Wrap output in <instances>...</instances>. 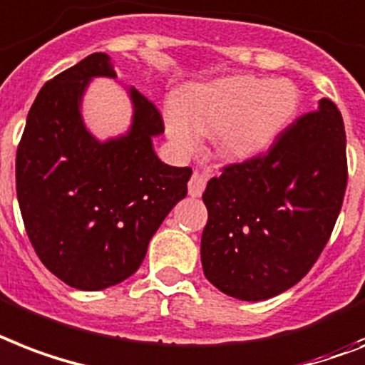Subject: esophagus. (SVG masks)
<instances>
[{"label": "esophagus", "instance_id": "obj_1", "mask_svg": "<svg viewBox=\"0 0 365 365\" xmlns=\"http://www.w3.org/2000/svg\"><path fill=\"white\" fill-rule=\"evenodd\" d=\"M206 182H208V176L202 173H198V170H195L191 180H189V195H191V197H200L204 187H206Z\"/></svg>", "mask_w": 365, "mask_h": 365}]
</instances>
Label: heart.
Here are the masks:
<instances>
[{
    "label": "heart",
    "instance_id": "1",
    "mask_svg": "<svg viewBox=\"0 0 365 365\" xmlns=\"http://www.w3.org/2000/svg\"><path fill=\"white\" fill-rule=\"evenodd\" d=\"M300 105L290 80L230 76L195 86L182 97V110L167 114L168 133L185 150L197 146L198 133L219 129V150L232 159L262 152L277 138Z\"/></svg>",
    "mask_w": 365,
    "mask_h": 365
}]
</instances>
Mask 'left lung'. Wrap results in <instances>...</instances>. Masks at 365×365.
<instances>
[{
    "instance_id": "8db88e82",
    "label": "left lung",
    "mask_w": 365,
    "mask_h": 365,
    "mask_svg": "<svg viewBox=\"0 0 365 365\" xmlns=\"http://www.w3.org/2000/svg\"><path fill=\"white\" fill-rule=\"evenodd\" d=\"M341 112L328 99L296 118L264 153L223 167L202 200L204 275L238 300L294 287L327 247L346 189Z\"/></svg>"
}]
</instances>
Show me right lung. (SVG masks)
Listing matches in <instances>:
<instances>
[{
  "instance_id": "obj_1",
  "label": "right lung",
  "mask_w": 365,
  "mask_h": 365,
  "mask_svg": "<svg viewBox=\"0 0 365 365\" xmlns=\"http://www.w3.org/2000/svg\"><path fill=\"white\" fill-rule=\"evenodd\" d=\"M93 76H115L103 52L48 80L16 150V195L29 242L56 277L80 290L106 289L135 274L192 174L155 155L152 138L165 121L135 88L131 131L108 142L86 131L80 99Z\"/></svg>"
}]
</instances>
